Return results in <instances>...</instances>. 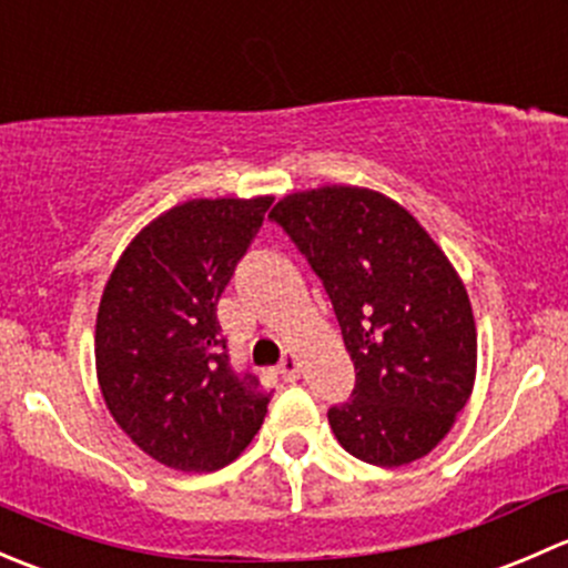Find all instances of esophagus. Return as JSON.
Wrapping results in <instances>:
<instances>
[{"label": "esophagus", "instance_id": "obj_1", "mask_svg": "<svg viewBox=\"0 0 568 568\" xmlns=\"http://www.w3.org/2000/svg\"><path fill=\"white\" fill-rule=\"evenodd\" d=\"M300 371H302V365H300V359L294 357V354H285V357L280 359V365H277V374L283 376L285 382L300 379Z\"/></svg>", "mask_w": 568, "mask_h": 568}]
</instances>
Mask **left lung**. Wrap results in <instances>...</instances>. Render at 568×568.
Returning a JSON list of instances; mask_svg holds the SVG:
<instances>
[{
  "mask_svg": "<svg viewBox=\"0 0 568 568\" xmlns=\"http://www.w3.org/2000/svg\"><path fill=\"white\" fill-rule=\"evenodd\" d=\"M268 220L316 272L352 354V398L326 412L337 443L376 467L437 448L478 357L469 296L445 252L409 211L359 186L288 194Z\"/></svg>",
  "mask_w": 568,
  "mask_h": 568,
  "instance_id": "obj_1",
  "label": "left lung"
}]
</instances>
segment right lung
<instances>
[{
	"label": "right lung",
	"instance_id": "right-lung-1",
	"mask_svg": "<svg viewBox=\"0 0 568 568\" xmlns=\"http://www.w3.org/2000/svg\"><path fill=\"white\" fill-rule=\"evenodd\" d=\"M272 197L189 200L153 220L114 266L95 371L136 448L181 473H214L252 443L272 393L231 365L216 305Z\"/></svg>",
	"mask_w": 568,
	"mask_h": 568
}]
</instances>
